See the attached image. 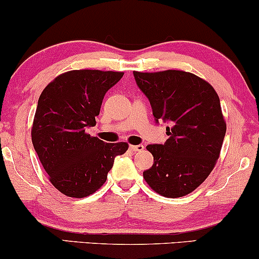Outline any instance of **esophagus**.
I'll return each mask as SVG.
<instances>
[{
	"mask_svg": "<svg viewBox=\"0 0 259 259\" xmlns=\"http://www.w3.org/2000/svg\"><path fill=\"white\" fill-rule=\"evenodd\" d=\"M129 150L132 151V152H140V151L144 150V146H142V145H130Z\"/></svg>",
	"mask_w": 259,
	"mask_h": 259,
	"instance_id": "obj_1",
	"label": "esophagus"
}]
</instances>
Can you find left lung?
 Returning <instances> with one entry per match:
<instances>
[{"label":"left lung","mask_w":259,"mask_h":259,"mask_svg":"<svg viewBox=\"0 0 259 259\" xmlns=\"http://www.w3.org/2000/svg\"><path fill=\"white\" fill-rule=\"evenodd\" d=\"M154 119L170 121L164 145H148L153 165L144 179L164 197L189 195L207 179L221 154L227 123L213 86L183 70L134 72Z\"/></svg>","instance_id":"left-lung-1"}]
</instances>
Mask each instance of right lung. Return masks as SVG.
Wrapping results in <instances>:
<instances>
[{
  "instance_id": "add662e5",
  "label": "right lung",
  "mask_w": 259,
  "mask_h": 259,
  "mask_svg": "<svg viewBox=\"0 0 259 259\" xmlns=\"http://www.w3.org/2000/svg\"><path fill=\"white\" fill-rule=\"evenodd\" d=\"M123 72L70 70L58 75L41 92L31 127L38 159L52 185L68 197L82 198L107 180L126 142L106 144L86 129L96 124L106 92Z\"/></svg>"
}]
</instances>
